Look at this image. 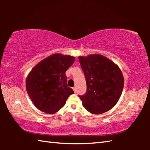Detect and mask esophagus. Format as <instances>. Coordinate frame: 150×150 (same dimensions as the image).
Returning a JSON list of instances; mask_svg holds the SVG:
<instances>
[{
  "label": "esophagus",
  "instance_id": "obj_1",
  "mask_svg": "<svg viewBox=\"0 0 150 150\" xmlns=\"http://www.w3.org/2000/svg\"><path fill=\"white\" fill-rule=\"evenodd\" d=\"M73 91H74L75 93H76L77 92V88H76L75 87H73Z\"/></svg>",
  "mask_w": 150,
  "mask_h": 150
}]
</instances>
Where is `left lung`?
<instances>
[{"mask_svg":"<svg viewBox=\"0 0 150 150\" xmlns=\"http://www.w3.org/2000/svg\"><path fill=\"white\" fill-rule=\"evenodd\" d=\"M84 72L87 91L79 96L89 112L100 115L116 105L124 88V77L118 66L100 54L79 57Z\"/></svg>","mask_w":150,"mask_h":150,"instance_id":"obj_1","label":"left lung"}]
</instances>
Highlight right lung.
Returning <instances> with one entry per match:
<instances>
[{
	"instance_id": "1",
	"label": "right lung",
	"mask_w": 150,
	"mask_h": 150,
	"mask_svg": "<svg viewBox=\"0 0 150 150\" xmlns=\"http://www.w3.org/2000/svg\"><path fill=\"white\" fill-rule=\"evenodd\" d=\"M75 59L71 55L55 54L32 68L26 78V88L38 109L47 114H54L74 93L67 86L65 72Z\"/></svg>"
}]
</instances>
